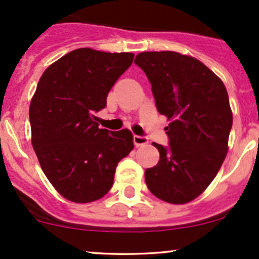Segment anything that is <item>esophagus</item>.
Wrapping results in <instances>:
<instances>
[{
	"label": "esophagus",
	"instance_id": "34e87169",
	"mask_svg": "<svg viewBox=\"0 0 259 259\" xmlns=\"http://www.w3.org/2000/svg\"><path fill=\"white\" fill-rule=\"evenodd\" d=\"M134 144H135V146H145V145L148 144V140L147 138H145V136H139V135H135L134 136Z\"/></svg>",
	"mask_w": 259,
	"mask_h": 259
}]
</instances>
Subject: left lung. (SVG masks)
I'll return each instance as SVG.
<instances>
[{
    "instance_id": "obj_1",
    "label": "left lung",
    "mask_w": 259,
    "mask_h": 259,
    "mask_svg": "<svg viewBox=\"0 0 259 259\" xmlns=\"http://www.w3.org/2000/svg\"><path fill=\"white\" fill-rule=\"evenodd\" d=\"M135 63L152 85L157 109L170 121L169 146L158 148L157 165L145 171L159 200L184 204L198 197L218 174L233 125L225 85L191 56L173 51L141 52Z\"/></svg>"
}]
</instances>
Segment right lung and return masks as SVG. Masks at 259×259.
<instances>
[{"instance_id":"add662e5","label":"right lung","mask_w":259,"mask_h":259,"mask_svg":"<svg viewBox=\"0 0 259 259\" xmlns=\"http://www.w3.org/2000/svg\"><path fill=\"white\" fill-rule=\"evenodd\" d=\"M134 53L78 49L41 75L29 108L41 169L67 200L89 203L111 190L118 163L134 148L130 130L100 129L95 112L133 63Z\"/></svg>"}]
</instances>
